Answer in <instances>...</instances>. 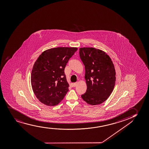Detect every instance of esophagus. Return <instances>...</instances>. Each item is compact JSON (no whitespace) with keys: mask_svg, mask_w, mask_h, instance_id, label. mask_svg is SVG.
<instances>
[{"mask_svg":"<svg viewBox=\"0 0 149 149\" xmlns=\"http://www.w3.org/2000/svg\"><path fill=\"white\" fill-rule=\"evenodd\" d=\"M77 83H74L73 84V87H76L77 86Z\"/></svg>","mask_w":149,"mask_h":149,"instance_id":"esophagus-1","label":"esophagus"}]
</instances>
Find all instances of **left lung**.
I'll list each match as a JSON object with an SVG mask.
<instances>
[{
	"label": "left lung",
	"instance_id": "8db88e82",
	"mask_svg": "<svg viewBox=\"0 0 149 149\" xmlns=\"http://www.w3.org/2000/svg\"><path fill=\"white\" fill-rule=\"evenodd\" d=\"M85 66L87 90L81 97L89 104L103 103L112 93L116 83L114 65L105 52L93 48L79 49Z\"/></svg>",
	"mask_w": 149,
	"mask_h": 149
}]
</instances>
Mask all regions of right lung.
Segmentation results:
<instances>
[{
  "label": "right lung",
  "mask_w": 149,
  "mask_h": 149,
  "mask_svg": "<svg viewBox=\"0 0 149 149\" xmlns=\"http://www.w3.org/2000/svg\"><path fill=\"white\" fill-rule=\"evenodd\" d=\"M76 47H58L43 52L33 65L31 84L39 101L48 106L59 104L69 91L64 69Z\"/></svg>",
  "instance_id": "right-lung-1"
}]
</instances>
